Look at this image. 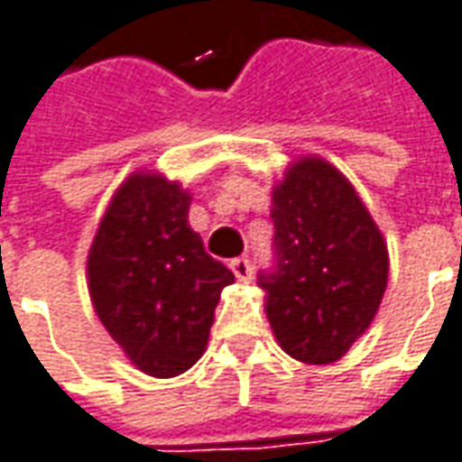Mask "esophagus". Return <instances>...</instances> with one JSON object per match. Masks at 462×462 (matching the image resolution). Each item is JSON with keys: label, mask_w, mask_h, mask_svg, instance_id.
Masks as SVG:
<instances>
[{"label": "esophagus", "mask_w": 462, "mask_h": 462, "mask_svg": "<svg viewBox=\"0 0 462 462\" xmlns=\"http://www.w3.org/2000/svg\"><path fill=\"white\" fill-rule=\"evenodd\" d=\"M231 272L236 274V280L249 282V280H252V274H254L252 262H249L246 256H236V259H231Z\"/></svg>", "instance_id": "34e87169"}]
</instances>
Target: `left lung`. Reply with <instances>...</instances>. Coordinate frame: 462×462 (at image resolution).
Segmentation results:
<instances>
[{"label":"left lung","mask_w":462,"mask_h":462,"mask_svg":"<svg viewBox=\"0 0 462 462\" xmlns=\"http://www.w3.org/2000/svg\"><path fill=\"white\" fill-rule=\"evenodd\" d=\"M274 267L259 272L282 351L333 364L382 305L389 254L354 185L320 157H302L272 193Z\"/></svg>","instance_id":"1"}]
</instances>
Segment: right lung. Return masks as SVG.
Instances as JSON below:
<instances>
[{"label": "right lung", "mask_w": 462, "mask_h": 462, "mask_svg": "<svg viewBox=\"0 0 462 462\" xmlns=\"http://www.w3.org/2000/svg\"><path fill=\"white\" fill-rule=\"evenodd\" d=\"M190 193L134 172L114 193L88 252V292L108 336L144 374L170 379L208 346L231 269L188 226Z\"/></svg>", "instance_id": "right-lung-1"}]
</instances>
